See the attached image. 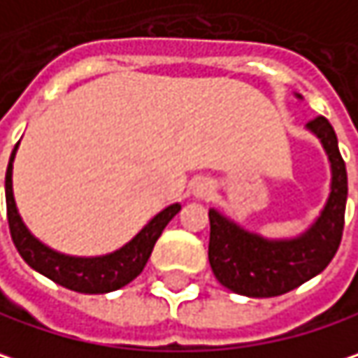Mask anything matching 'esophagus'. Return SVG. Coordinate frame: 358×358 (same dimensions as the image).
Masks as SVG:
<instances>
[{"mask_svg": "<svg viewBox=\"0 0 358 358\" xmlns=\"http://www.w3.org/2000/svg\"><path fill=\"white\" fill-rule=\"evenodd\" d=\"M193 195L197 197V199H210L212 195H214V185L210 183V181H197L195 185H193Z\"/></svg>", "mask_w": 358, "mask_h": 358, "instance_id": "34e87169", "label": "esophagus"}]
</instances>
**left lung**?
<instances>
[{"mask_svg": "<svg viewBox=\"0 0 358 358\" xmlns=\"http://www.w3.org/2000/svg\"><path fill=\"white\" fill-rule=\"evenodd\" d=\"M308 130L318 136L328 155L332 181L324 210L303 234L273 241L244 230L217 210L208 214V259L217 281L234 294L246 297L287 294L328 267L341 246L348 193L345 161L334 128L324 115L308 122Z\"/></svg>", "mask_w": 358, "mask_h": 358, "instance_id": "8db88e82", "label": "left lung"}]
</instances>
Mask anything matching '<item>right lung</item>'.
<instances>
[{
	"instance_id": "obj_1",
	"label": "right lung",
	"mask_w": 358,
	"mask_h": 358,
	"mask_svg": "<svg viewBox=\"0 0 358 358\" xmlns=\"http://www.w3.org/2000/svg\"><path fill=\"white\" fill-rule=\"evenodd\" d=\"M15 150H17V144L12 150L8 171H6V203H8L10 234L22 259L34 271H38L40 275L79 294H110L134 281L146 265L155 248V243L163 234L166 224L179 214L181 206L173 203L163 212H159L130 243L124 244L122 248H117L110 255L69 257L40 243L22 222V216L15 208L12 189V163Z\"/></svg>"
}]
</instances>
